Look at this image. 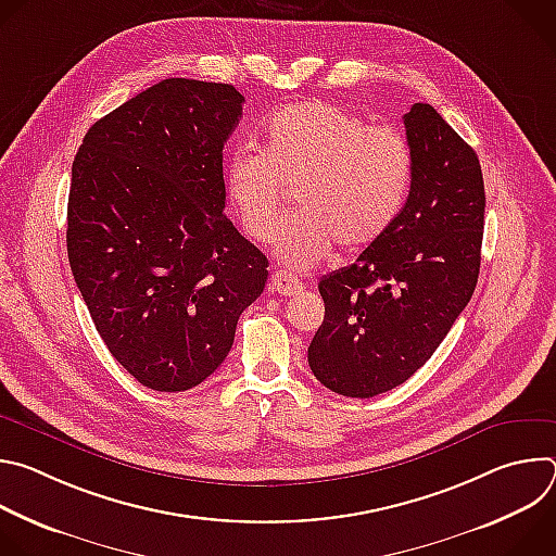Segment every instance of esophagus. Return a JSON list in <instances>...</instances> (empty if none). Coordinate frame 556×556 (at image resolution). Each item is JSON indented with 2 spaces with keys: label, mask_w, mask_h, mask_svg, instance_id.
Masks as SVG:
<instances>
[{
  "label": "esophagus",
  "mask_w": 556,
  "mask_h": 556,
  "mask_svg": "<svg viewBox=\"0 0 556 556\" xmlns=\"http://www.w3.org/2000/svg\"><path fill=\"white\" fill-rule=\"evenodd\" d=\"M270 286H273V292L281 294V296H294L303 290L301 281L294 279L292 275L283 273V270H275L273 277H270Z\"/></svg>",
  "instance_id": "1"
}]
</instances>
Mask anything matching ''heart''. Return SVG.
<instances>
[{
  "mask_svg": "<svg viewBox=\"0 0 556 556\" xmlns=\"http://www.w3.org/2000/svg\"><path fill=\"white\" fill-rule=\"evenodd\" d=\"M414 153L393 125L326 101L292 103L266 121L264 149H237L224 167V191L244 232L270 242L294 191L296 211L275 235V255L290 270L374 247L405 208Z\"/></svg>",
  "mask_w": 556,
  "mask_h": 556,
  "instance_id": "obj_1",
  "label": "heart"
}]
</instances>
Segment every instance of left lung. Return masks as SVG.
I'll use <instances>...</instances> for the list:
<instances>
[{"instance_id": "8db88e82", "label": "left lung", "mask_w": 556, "mask_h": 556, "mask_svg": "<svg viewBox=\"0 0 556 556\" xmlns=\"http://www.w3.org/2000/svg\"><path fill=\"white\" fill-rule=\"evenodd\" d=\"M414 180L403 213L352 266L319 281L326 316L307 363L348 399L412 378L472 296L482 262L484 178L478 153L429 105L405 114Z\"/></svg>"}]
</instances>
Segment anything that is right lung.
I'll use <instances>...</instances> for the list:
<instances>
[{"mask_svg": "<svg viewBox=\"0 0 556 556\" xmlns=\"http://www.w3.org/2000/svg\"><path fill=\"white\" fill-rule=\"evenodd\" d=\"M228 84L165 78L97 121L72 163L67 260L110 354L144 387L185 391L232 348L266 255L224 215Z\"/></svg>", "mask_w": 556, "mask_h": 556, "instance_id": "obj_1", "label": "right lung"}]
</instances>
